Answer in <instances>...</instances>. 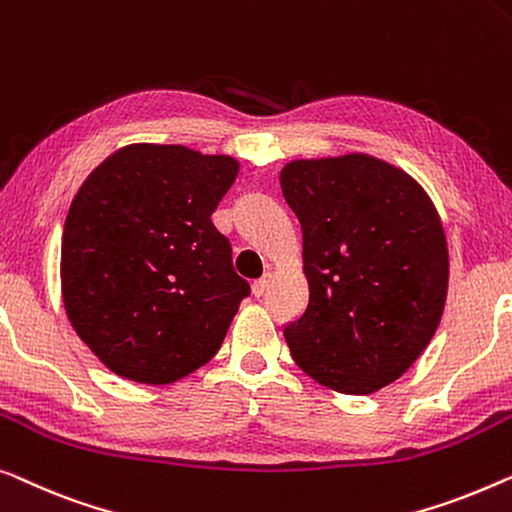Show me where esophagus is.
<instances>
[{
  "mask_svg": "<svg viewBox=\"0 0 512 512\" xmlns=\"http://www.w3.org/2000/svg\"><path fill=\"white\" fill-rule=\"evenodd\" d=\"M268 286H270V274H263L261 279H256L254 284H251V293H254V298H261V295H265Z\"/></svg>",
  "mask_w": 512,
  "mask_h": 512,
  "instance_id": "esophagus-1",
  "label": "esophagus"
}]
</instances>
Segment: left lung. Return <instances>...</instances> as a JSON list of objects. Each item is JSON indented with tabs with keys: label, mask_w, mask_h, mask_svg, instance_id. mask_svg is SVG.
Returning a JSON list of instances; mask_svg holds the SVG:
<instances>
[{
	"label": "left lung",
	"mask_w": 512,
	"mask_h": 512,
	"mask_svg": "<svg viewBox=\"0 0 512 512\" xmlns=\"http://www.w3.org/2000/svg\"><path fill=\"white\" fill-rule=\"evenodd\" d=\"M302 231L305 314L284 325L293 360L344 395L397 381L439 328L448 247L420 184L369 154L300 159L279 173Z\"/></svg>",
	"instance_id": "8db88e82"
}]
</instances>
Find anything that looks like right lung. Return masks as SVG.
Wrapping results in <instances>:
<instances>
[{
	"label": "right lung",
	"mask_w": 512,
	"mask_h": 512,
	"mask_svg": "<svg viewBox=\"0 0 512 512\" xmlns=\"http://www.w3.org/2000/svg\"><path fill=\"white\" fill-rule=\"evenodd\" d=\"M240 164L138 143L92 170L62 235V295L78 337L110 372L164 385L205 365L249 284L212 212Z\"/></svg>",
	"instance_id": "add662e5"
}]
</instances>
